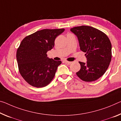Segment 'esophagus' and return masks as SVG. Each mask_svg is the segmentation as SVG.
Instances as JSON below:
<instances>
[{
	"label": "esophagus",
	"mask_w": 121,
	"mask_h": 121,
	"mask_svg": "<svg viewBox=\"0 0 121 121\" xmlns=\"http://www.w3.org/2000/svg\"><path fill=\"white\" fill-rule=\"evenodd\" d=\"M65 63L66 64V65H70L71 64H72V62H70V61H65Z\"/></svg>",
	"instance_id": "obj_1"
}]
</instances>
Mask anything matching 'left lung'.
<instances>
[{"instance_id":"left-lung-1","label":"left lung","mask_w":121,"mask_h":121,"mask_svg":"<svg viewBox=\"0 0 121 121\" xmlns=\"http://www.w3.org/2000/svg\"><path fill=\"white\" fill-rule=\"evenodd\" d=\"M78 37L81 51L85 52L87 62H79L81 69L76 75L86 82L94 81L106 72L112 60V44L107 35L93 27L71 28Z\"/></svg>"}]
</instances>
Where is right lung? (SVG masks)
I'll use <instances>...</instances> for the list:
<instances>
[{
	"label": "right lung",
	"mask_w": 121,
	"mask_h": 121,
	"mask_svg": "<svg viewBox=\"0 0 121 121\" xmlns=\"http://www.w3.org/2000/svg\"><path fill=\"white\" fill-rule=\"evenodd\" d=\"M65 29H44L26 36L17 51L19 72L23 78L33 87L41 88L50 83L61 61L47 57V52L54 46L57 36Z\"/></svg>",
	"instance_id": "obj_1"
}]
</instances>
